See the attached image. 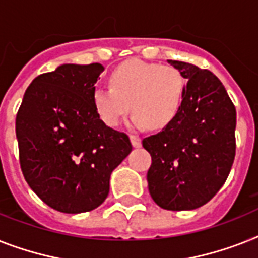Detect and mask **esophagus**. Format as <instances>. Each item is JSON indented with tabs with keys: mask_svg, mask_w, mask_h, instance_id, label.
<instances>
[{
	"mask_svg": "<svg viewBox=\"0 0 258 258\" xmlns=\"http://www.w3.org/2000/svg\"><path fill=\"white\" fill-rule=\"evenodd\" d=\"M130 140H131V143L135 148H139L142 146V139H140L139 136L136 135H130Z\"/></svg>",
	"mask_w": 258,
	"mask_h": 258,
	"instance_id": "1",
	"label": "esophagus"
}]
</instances>
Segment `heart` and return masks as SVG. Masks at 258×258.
I'll list each match as a JSON object with an SVG mask.
<instances>
[{
  "instance_id": "b5f03b06",
  "label": "heart",
  "mask_w": 258,
  "mask_h": 258,
  "mask_svg": "<svg viewBox=\"0 0 258 258\" xmlns=\"http://www.w3.org/2000/svg\"><path fill=\"white\" fill-rule=\"evenodd\" d=\"M111 86L94 87L96 114L108 127L120 124L130 108L134 128H164L177 115L185 94L183 74L169 64L130 59L111 73Z\"/></svg>"
}]
</instances>
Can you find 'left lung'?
I'll return each mask as SVG.
<instances>
[{
    "label": "left lung",
    "instance_id": "1",
    "mask_svg": "<svg viewBox=\"0 0 258 258\" xmlns=\"http://www.w3.org/2000/svg\"><path fill=\"white\" fill-rule=\"evenodd\" d=\"M187 79L172 122L143 139L152 163V200L167 211H190L208 203L225 183L236 154V108L216 75L195 64L168 60Z\"/></svg>",
    "mask_w": 258,
    "mask_h": 258
}]
</instances>
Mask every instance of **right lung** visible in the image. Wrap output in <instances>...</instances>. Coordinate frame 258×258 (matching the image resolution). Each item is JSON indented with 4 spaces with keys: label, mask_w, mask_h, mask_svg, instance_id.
<instances>
[{
    "label": "right lung",
    "mask_w": 258,
    "mask_h": 258,
    "mask_svg": "<svg viewBox=\"0 0 258 258\" xmlns=\"http://www.w3.org/2000/svg\"><path fill=\"white\" fill-rule=\"evenodd\" d=\"M100 63L60 64L25 91L16 118L21 169L42 202L63 213L89 212L106 200L111 172L127 158L128 136L96 114Z\"/></svg>",
    "instance_id": "obj_1"
}]
</instances>
